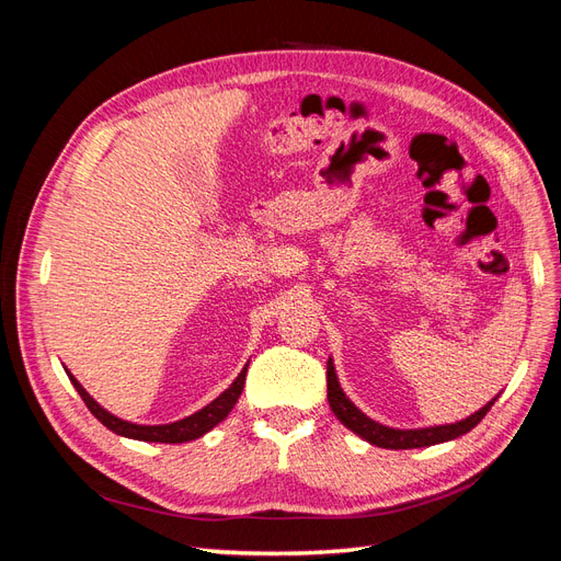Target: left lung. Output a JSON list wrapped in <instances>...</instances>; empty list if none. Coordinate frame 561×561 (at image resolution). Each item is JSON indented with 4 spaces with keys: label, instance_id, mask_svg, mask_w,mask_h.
Here are the masks:
<instances>
[{
    "label": "left lung",
    "instance_id": "1",
    "mask_svg": "<svg viewBox=\"0 0 561 561\" xmlns=\"http://www.w3.org/2000/svg\"><path fill=\"white\" fill-rule=\"evenodd\" d=\"M328 400H330L334 416L342 421L348 431L363 437L365 443L381 447V449H419V447L449 443V439H456V437L466 435L468 431H472L486 416L491 404L499 400V396L494 400H489L482 410H478L474 414L456 421V423H445V426H428V428H390L375 419H369L363 410H358V407L348 400L344 388L339 386L336 369L330 358L328 360Z\"/></svg>",
    "mask_w": 561,
    "mask_h": 561
}]
</instances>
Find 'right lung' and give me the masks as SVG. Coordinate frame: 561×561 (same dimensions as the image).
Masks as SVG:
<instances>
[{"mask_svg": "<svg viewBox=\"0 0 561 561\" xmlns=\"http://www.w3.org/2000/svg\"><path fill=\"white\" fill-rule=\"evenodd\" d=\"M67 377H70L72 386L77 388V393L81 396V400L87 402V407L91 410V414L107 426L112 433L122 435V437H130V439H142V443H165V445H182V443H192V439L206 435L208 431H213L217 423H222L229 412L233 410V404L239 402L241 393H243V386H245V371L248 365L241 369V375L233 379V383L225 390V393H219L210 404L203 407V410L194 412L192 416H184L180 421L173 423H159V426H142V423H130L126 419H118L114 414H110L103 404H98L91 396L89 390L83 388L70 369H65Z\"/></svg>", "mask_w": 561, "mask_h": 561, "instance_id": "obj_1", "label": "right lung"}]
</instances>
